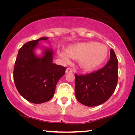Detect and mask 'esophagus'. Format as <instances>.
Segmentation results:
<instances>
[{
  "label": "esophagus",
  "mask_w": 135,
  "mask_h": 135,
  "mask_svg": "<svg viewBox=\"0 0 135 135\" xmlns=\"http://www.w3.org/2000/svg\"><path fill=\"white\" fill-rule=\"evenodd\" d=\"M73 73V71H72V69L71 68H67L66 70V73L68 74V73Z\"/></svg>",
  "instance_id": "34e87169"
}]
</instances>
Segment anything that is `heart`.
<instances>
[{
	"instance_id": "b5f03b06",
	"label": "heart",
	"mask_w": 135,
	"mask_h": 135,
	"mask_svg": "<svg viewBox=\"0 0 135 135\" xmlns=\"http://www.w3.org/2000/svg\"><path fill=\"white\" fill-rule=\"evenodd\" d=\"M58 55L64 62L69 63L71 58L79 60L83 71H94L104 63L108 56V49L104 44L97 42H80L70 45L66 51L58 50Z\"/></svg>"
}]
</instances>
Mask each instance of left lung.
<instances>
[{
	"mask_svg": "<svg viewBox=\"0 0 135 135\" xmlns=\"http://www.w3.org/2000/svg\"><path fill=\"white\" fill-rule=\"evenodd\" d=\"M110 60L102 69L90 74H75V95L79 103L88 107L102 104L115 91L118 80V60L113 49Z\"/></svg>",
	"mask_w": 135,
	"mask_h": 135,
	"instance_id": "left-lung-1",
	"label": "left lung"
}]
</instances>
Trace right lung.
Segmentation results:
<instances>
[{
    "label": "right lung",
    "instance_id": "obj_1",
    "mask_svg": "<svg viewBox=\"0 0 135 135\" xmlns=\"http://www.w3.org/2000/svg\"><path fill=\"white\" fill-rule=\"evenodd\" d=\"M48 39L44 37L26 43L18 51L15 63L13 79L16 89L24 98L34 104L52 98L57 83L66 69L53 63L52 49L40 45V41ZM37 49L41 50L42 55L36 54Z\"/></svg>",
    "mask_w": 135,
    "mask_h": 135
}]
</instances>
